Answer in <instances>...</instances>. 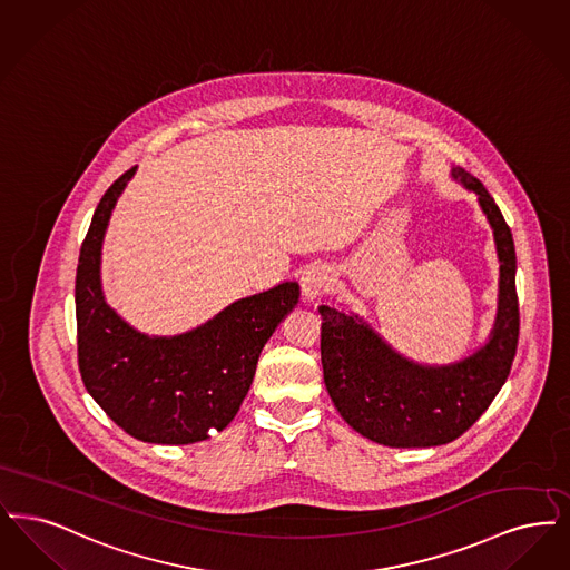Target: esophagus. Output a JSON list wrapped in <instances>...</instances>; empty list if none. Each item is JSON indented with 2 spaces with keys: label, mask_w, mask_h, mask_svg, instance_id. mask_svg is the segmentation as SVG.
I'll return each instance as SVG.
<instances>
[{
  "label": "esophagus",
  "mask_w": 570,
  "mask_h": 570,
  "mask_svg": "<svg viewBox=\"0 0 570 570\" xmlns=\"http://www.w3.org/2000/svg\"><path fill=\"white\" fill-rule=\"evenodd\" d=\"M332 273L325 266H311L302 273L299 285H302V294L306 299H317V297L327 294L332 289Z\"/></svg>",
  "instance_id": "1"
}]
</instances>
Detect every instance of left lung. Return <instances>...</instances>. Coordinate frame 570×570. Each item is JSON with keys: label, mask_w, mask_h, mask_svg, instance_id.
<instances>
[{"label": "left lung", "mask_w": 570, "mask_h": 570, "mask_svg": "<svg viewBox=\"0 0 570 570\" xmlns=\"http://www.w3.org/2000/svg\"><path fill=\"white\" fill-rule=\"evenodd\" d=\"M453 176L479 196L494 227L500 302L490 343L441 368L420 366L387 347L357 315L320 306L323 381L348 425L379 445L436 446L462 436L504 385L518 351L520 302L515 245L494 198L464 168Z\"/></svg>", "instance_id": "obj_1"}]
</instances>
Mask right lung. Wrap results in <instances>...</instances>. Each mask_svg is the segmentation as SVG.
<instances>
[{"instance_id": "obj_1", "label": "right lung", "mask_w": 570, "mask_h": 570, "mask_svg": "<svg viewBox=\"0 0 570 570\" xmlns=\"http://www.w3.org/2000/svg\"><path fill=\"white\" fill-rule=\"evenodd\" d=\"M136 166L99 199L76 268L78 371L104 413L138 441L189 445L236 417L257 360L296 308L297 283L243 297L180 336H147L104 302L99 255L110 213Z\"/></svg>"}]
</instances>
